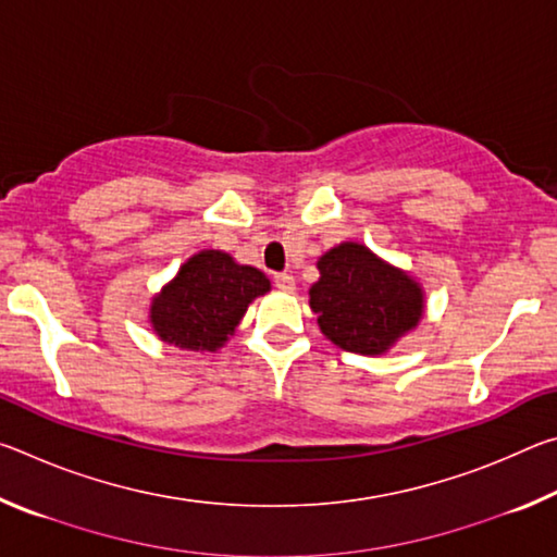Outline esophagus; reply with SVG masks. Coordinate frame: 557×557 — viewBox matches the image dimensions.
I'll list each match as a JSON object with an SVG mask.
<instances>
[{"mask_svg": "<svg viewBox=\"0 0 557 557\" xmlns=\"http://www.w3.org/2000/svg\"><path fill=\"white\" fill-rule=\"evenodd\" d=\"M275 287L282 292H295V277L287 275V272H280V275H275Z\"/></svg>", "mask_w": 557, "mask_h": 557, "instance_id": "1", "label": "esophagus"}]
</instances>
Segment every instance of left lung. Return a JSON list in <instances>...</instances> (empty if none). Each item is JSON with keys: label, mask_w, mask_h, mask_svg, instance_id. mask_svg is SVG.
I'll list each match as a JSON object with an SVG mask.
<instances>
[{"label": "left lung", "mask_w": 557, "mask_h": 557, "mask_svg": "<svg viewBox=\"0 0 557 557\" xmlns=\"http://www.w3.org/2000/svg\"><path fill=\"white\" fill-rule=\"evenodd\" d=\"M309 307L322 334L338 348L381 356L412 332L425 312L420 282L361 243H342L317 260Z\"/></svg>", "instance_id": "1"}]
</instances>
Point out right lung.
I'll use <instances>...</instances> for the list:
<instances>
[{
  "label": "right lung",
  "instance_id": "obj_1",
  "mask_svg": "<svg viewBox=\"0 0 557 557\" xmlns=\"http://www.w3.org/2000/svg\"><path fill=\"white\" fill-rule=\"evenodd\" d=\"M265 292V272L238 265L223 250H201L152 299L149 322L166 344L186 351H215L233 336L250 301Z\"/></svg>",
  "mask_w": 557,
  "mask_h": 557
}]
</instances>
